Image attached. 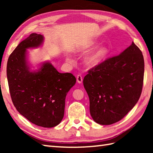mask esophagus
<instances>
[{
  "instance_id": "obj_1",
  "label": "esophagus",
  "mask_w": 153,
  "mask_h": 153,
  "mask_svg": "<svg viewBox=\"0 0 153 153\" xmlns=\"http://www.w3.org/2000/svg\"><path fill=\"white\" fill-rule=\"evenodd\" d=\"M77 82L78 83H82L83 82V77L81 75H78L77 76Z\"/></svg>"
}]
</instances>
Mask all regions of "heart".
<instances>
[{
	"label": "heart",
	"instance_id": "heart-1",
	"mask_svg": "<svg viewBox=\"0 0 153 153\" xmlns=\"http://www.w3.org/2000/svg\"><path fill=\"white\" fill-rule=\"evenodd\" d=\"M97 45H98V42L97 41H91L90 43L82 48V51H88L92 50L94 48H95ZM108 52L109 51L108 47L105 46V45H102V46L97 48L91 54L88 55L85 58L84 62H85L87 66L90 67L97 66L107 56V54H108Z\"/></svg>",
	"mask_w": 153,
	"mask_h": 153
}]
</instances>
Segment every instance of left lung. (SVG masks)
Wrapping results in <instances>:
<instances>
[{
  "instance_id": "obj_1",
  "label": "left lung",
  "mask_w": 153,
  "mask_h": 153,
  "mask_svg": "<svg viewBox=\"0 0 153 153\" xmlns=\"http://www.w3.org/2000/svg\"><path fill=\"white\" fill-rule=\"evenodd\" d=\"M144 66L142 52L132 42L118 56L88 71L83 86L94 121L100 125L112 124L134 108L142 91Z\"/></svg>"
}]
</instances>
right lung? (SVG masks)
<instances>
[{
    "label": "right lung",
    "instance_id": "obj_1",
    "mask_svg": "<svg viewBox=\"0 0 153 153\" xmlns=\"http://www.w3.org/2000/svg\"><path fill=\"white\" fill-rule=\"evenodd\" d=\"M43 35L31 33L10 55L6 74L12 102L19 113L29 121L43 128L59 124L64 114L65 99L76 82L71 73H60L50 62L31 70L27 48L43 43Z\"/></svg>",
    "mask_w": 153,
    "mask_h": 153
}]
</instances>
